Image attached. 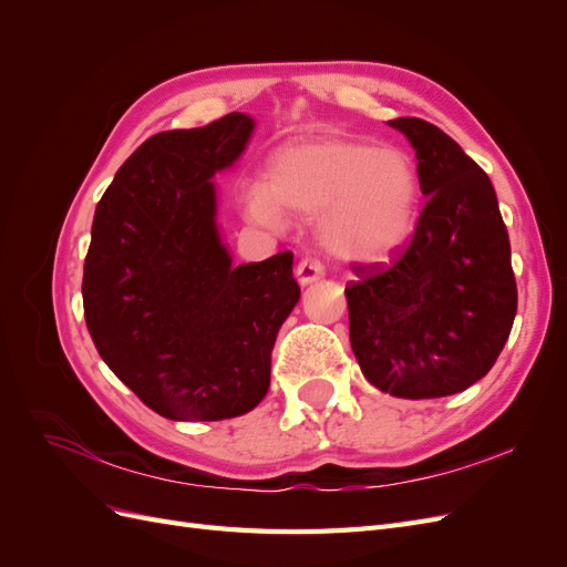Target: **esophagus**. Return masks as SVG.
<instances>
[{"label": "esophagus", "instance_id": "1", "mask_svg": "<svg viewBox=\"0 0 567 567\" xmlns=\"http://www.w3.org/2000/svg\"><path fill=\"white\" fill-rule=\"evenodd\" d=\"M323 265L319 260H315V257H305V260L298 265L296 269V277L302 286H310L315 281H319L323 277Z\"/></svg>", "mask_w": 567, "mask_h": 567}]
</instances>
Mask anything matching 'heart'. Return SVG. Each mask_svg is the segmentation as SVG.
Here are the masks:
<instances>
[{
    "instance_id": "obj_1",
    "label": "heart",
    "mask_w": 567,
    "mask_h": 567,
    "mask_svg": "<svg viewBox=\"0 0 567 567\" xmlns=\"http://www.w3.org/2000/svg\"><path fill=\"white\" fill-rule=\"evenodd\" d=\"M248 219L279 227L284 215L319 217V241L350 265H379L416 231L419 169L406 151L354 136L296 140L271 153L265 184L241 194Z\"/></svg>"
}]
</instances>
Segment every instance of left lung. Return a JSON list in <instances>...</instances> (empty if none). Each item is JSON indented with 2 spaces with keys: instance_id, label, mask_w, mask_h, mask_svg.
I'll list each match as a JSON object with an SVG mask.
<instances>
[{
  "instance_id": "8db88e82",
  "label": "left lung",
  "mask_w": 567,
  "mask_h": 567,
  "mask_svg": "<svg viewBox=\"0 0 567 567\" xmlns=\"http://www.w3.org/2000/svg\"><path fill=\"white\" fill-rule=\"evenodd\" d=\"M388 125L414 146L427 203L398 262L354 267L350 342L381 392L447 398L494 367L516 319L508 231L489 177L450 134L421 117Z\"/></svg>"
}]
</instances>
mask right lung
I'll return each mask as SVG.
<instances>
[{"label":"right lung","mask_w":567,"mask_h":567,"mask_svg":"<svg viewBox=\"0 0 567 567\" xmlns=\"http://www.w3.org/2000/svg\"><path fill=\"white\" fill-rule=\"evenodd\" d=\"M255 120L229 113L153 134L101 196L82 302L109 369L156 414L221 421L269 390L271 350L300 300L293 252L234 267L213 177L246 151Z\"/></svg>","instance_id":"1"}]
</instances>
